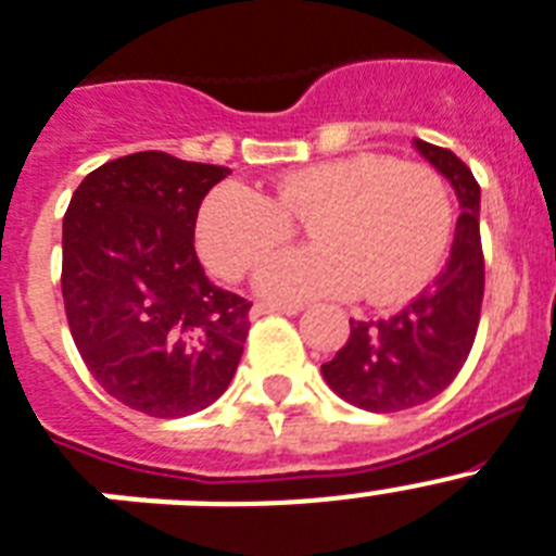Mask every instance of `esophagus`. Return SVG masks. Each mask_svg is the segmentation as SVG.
<instances>
[{"label": "esophagus", "mask_w": 556, "mask_h": 556, "mask_svg": "<svg viewBox=\"0 0 556 556\" xmlns=\"http://www.w3.org/2000/svg\"><path fill=\"white\" fill-rule=\"evenodd\" d=\"M302 311V305H274V302H256L254 307H251V316H265V314H288V316H293V314H300Z\"/></svg>", "instance_id": "1"}]
</instances>
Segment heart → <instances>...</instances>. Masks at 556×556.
Segmentation results:
<instances>
[{"label":"heart","instance_id":"heart-1","mask_svg":"<svg viewBox=\"0 0 556 556\" xmlns=\"http://www.w3.org/2000/svg\"><path fill=\"white\" fill-rule=\"evenodd\" d=\"M311 226L314 249L270 256L256 291L277 302L362 293L372 305L407 300L438 270L452 235L444 177L415 161L358 152L288 172L274 200L223 184L200 206L194 240L203 263L240 279Z\"/></svg>","mask_w":556,"mask_h":556}]
</instances>
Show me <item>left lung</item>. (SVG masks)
<instances>
[{"instance_id": "left-lung-1", "label": "left lung", "mask_w": 556, "mask_h": 556, "mask_svg": "<svg viewBox=\"0 0 556 556\" xmlns=\"http://www.w3.org/2000/svg\"><path fill=\"white\" fill-rule=\"evenodd\" d=\"M413 143L452 184L460 217L450 260L432 286L390 319H350V339L321 365L330 390L367 413H401L444 393L464 367L480 321V186L455 152L421 138Z\"/></svg>"}]
</instances>
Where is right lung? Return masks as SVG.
Wrapping results in <instances>:
<instances>
[{"label":"right lung","mask_w":556,"mask_h":556,"mask_svg":"<svg viewBox=\"0 0 556 556\" xmlns=\"http://www.w3.org/2000/svg\"><path fill=\"white\" fill-rule=\"evenodd\" d=\"M231 169L135 152L84 177L64 214L62 296L92 379L152 418L226 393L251 302L217 288L194 251L198 208Z\"/></svg>","instance_id":"right-lung-1"}]
</instances>
